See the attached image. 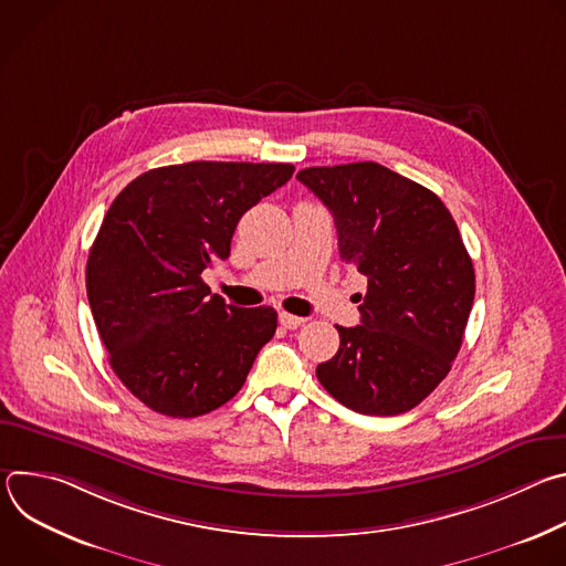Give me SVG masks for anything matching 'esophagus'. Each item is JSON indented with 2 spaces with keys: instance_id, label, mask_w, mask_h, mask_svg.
<instances>
[{
  "instance_id": "34e87169",
  "label": "esophagus",
  "mask_w": 566,
  "mask_h": 566,
  "mask_svg": "<svg viewBox=\"0 0 566 566\" xmlns=\"http://www.w3.org/2000/svg\"><path fill=\"white\" fill-rule=\"evenodd\" d=\"M304 322H306V319L300 317V315H293V313H286V311L280 313V325L286 327V329H297V327L304 325Z\"/></svg>"
}]
</instances>
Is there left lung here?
<instances>
[{
  "label": "left lung",
  "instance_id": "obj_1",
  "mask_svg": "<svg viewBox=\"0 0 566 566\" xmlns=\"http://www.w3.org/2000/svg\"><path fill=\"white\" fill-rule=\"evenodd\" d=\"M297 179L334 214L340 258L367 277L360 325L315 374L345 408L396 417L448 376L474 300L459 228L428 188L374 160L306 168Z\"/></svg>",
  "mask_w": 566,
  "mask_h": 566
}]
</instances>
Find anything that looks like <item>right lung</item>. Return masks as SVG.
Wrapping results in <instances>:
<instances>
[{
  "mask_svg": "<svg viewBox=\"0 0 566 566\" xmlns=\"http://www.w3.org/2000/svg\"><path fill=\"white\" fill-rule=\"evenodd\" d=\"M291 164L192 160L136 177L109 206L87 260V297L120 382L172 419L228 402L277 329L273 306H234L201 280L230 255L247 210Z\"/></svg>",
  "mask_w": 566,
  "mask_h": 566,
  "instance_id": "1",
  "label": "right lung"
}]
</instances>
